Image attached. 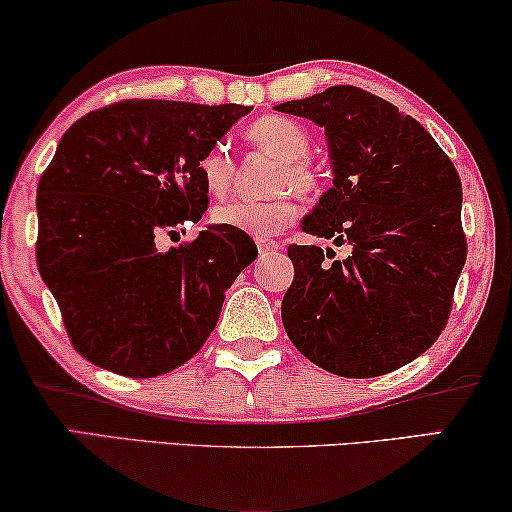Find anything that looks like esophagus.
<instances>
[{
  "label": "esophagus",
  "instance_id": "34e87169",
  "mask_svg": "<svg viewBox=\"0 0 512 512\" xmlns=\"http://www.w3.org/2000/svg\"><path fill=\"white\" fill-rule=\"evenodd\" d=\"M256 247L261 254H275V251L282 249V244H279L277 240H268V237H258Z\"/></svg>",
  "mask_w": 512,
  "mask_h": 512
}]
</instances>
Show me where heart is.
Segmentation results:
<instances>
[{"label": "heart", "mask_w": 512, "mask_h": 512, "mask_svg": "<svg viewBox=\"0 0 512 512\" xmlns=\"http://www.w3.org/2000/svg\"><path fill=\"white\" fill-rule=\"evenodd\" d=\"M244 139L256 149L277 158L270 172L268 188L277 191L263 200H233L216 207L212 219L216 226L235 228L254 237H270L298 219V200L294 191L314 195L324 186V172L307 158L312 137L303 123L289 116L270 114L256 118L244 130ZM237 165L223 146H212L198 158V177L209 195L223 198L233 188Z\"/></svg>", "instance_id": "b5f03b06"}]
</instances>
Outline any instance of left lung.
Listing matches in <instances>:
<instances>
[{"mask_svg":"<svg viewBox=\"0 0 512 512\" xmlns=\"http://www.w3.org/2000/svg\"><path fill=\"white\" fill-rule=\"evenodd\" d=\"M277 111L319 123L331 146L333 188L303 230L352 244L345 261L291 244L286 335L333 375H387L424 354L450 319L468 251L459 174L415 118L368 90L333 86Z\"/></svg>","mask_w":512,"mask_h":512,"instance_id":"obj_1","label":"left lung"}]
</instances>
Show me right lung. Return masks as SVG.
<instances>
[{
	"label": "right lung",
	"instance_id": "1",
	"mask_svg": "<svg viewBox=\"0 0 512 512\" xmlns=\"http://www.w3.org/2000/svg\"><path fill=\"white\" fill-rule=\"evenodd\" d=\"M249 111L123 100L62 135L37 188V265L83 359L125 377H156L205 345L256 244L223 226L170 251L156 242L205 216L198 158Z\"/></svg>",
	"mask_w": 512,
	"mask_h": 512
}]
</instances>
